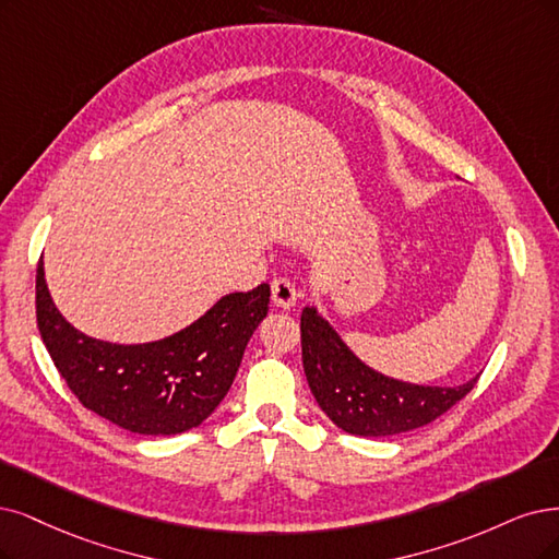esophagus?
<instances>
[{
  "instance_id": "obj_1",
  "label": "esophagus",
  "mask_w": 559,
  "mask_h": 559,
  "mask_svg": "<svg viewBox=\"0 0 559 559\" xmlns=\"http://www.w3.org/2000/svg\"><path fill=\"white\" fill-rule=\"evenodd\" d=\"M272 301L281 308H293L297 301L295 285L287 278H274L272 281Z\"/></svg>"
}]
</instances>
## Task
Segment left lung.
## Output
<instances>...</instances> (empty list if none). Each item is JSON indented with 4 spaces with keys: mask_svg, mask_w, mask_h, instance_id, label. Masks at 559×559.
<instances>
[{
    "mask_svg": "<svg viewBox=\"0 0 559 559\" xmlns=\"http://www.w3.org/2000/svg\"><path fill=\"white\" fill-rule=\"evenodd\" d=\"M304 373L324 415L349 436L384 438L436 421L465 399L479 376L459 386H424L366 366L316 308L301 311Z\"/></svg>",
    "mask_w": 559,
    "mask_h": 559,
    "instance_id": "left-lung-1",
    "label": "left lung"
}]
</instances>
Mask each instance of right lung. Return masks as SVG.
<instances>
[{
  "label": "right lung",
  "instance_id": "right-lung-1",
  "mask_svg": "<svg viewBox=\"0 0 559 559\" xmlns=\"http://www.w3.org/2000/svg\"><path fill=\"white\" fill-rule=\"evenodd\" d=\"M269 285L221 297L181 332L154 343L98 341L67 322L36 269L40 338L69 389L98 417L140 436L200 426L233 386L248 338L269 311Z\"/></svg>",
  "mask_w": 559,
  "mask_h": 559
}]
</instances>
